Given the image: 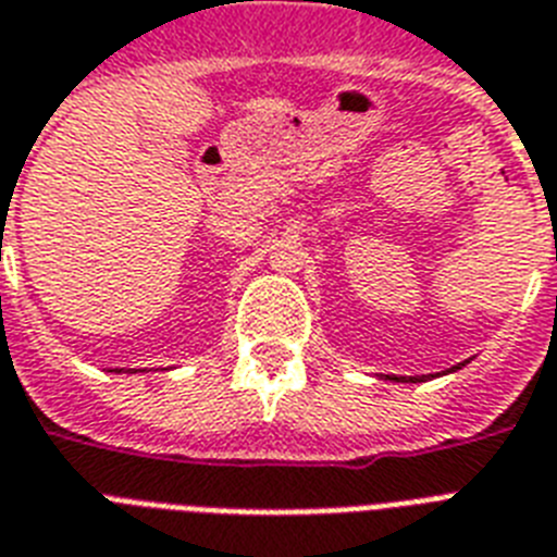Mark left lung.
Masks as SVG:
<instances>
[{"mask_svg":"<svg viewBox=\"0 0 557 557\" xmlns=\"http://www.w3.org/2000/svg\"><path fill=\"white\" fill-rule=\"evenodd\" d=\"M388 381H400V383H420V381H426V377H388Z\"/></svg>","mask_w":557,"mask_h":557,"instance_id":"left-lung-1","label":"left lung"}]
</instances>
